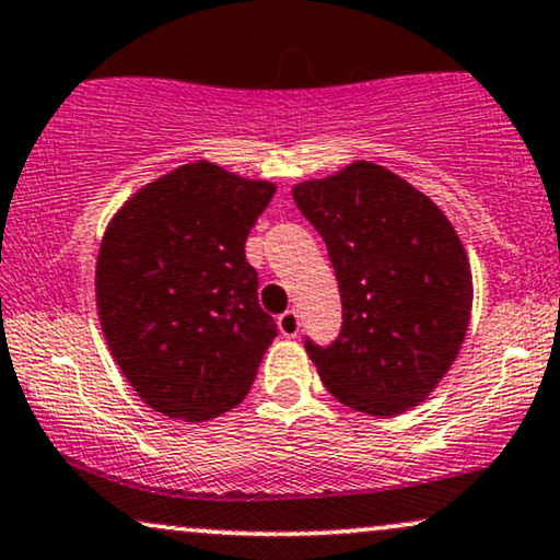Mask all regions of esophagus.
Segmentation results:
<instances>
[{
    "instance_id": "esophagus-1",
    "label": "esophagus",
    "mask_w": 560,
    "mask_h": 560,
    "mask_svg": "<svg viewBox=\"0 0 560 560\" xmlns=\"http://www.w3.org/2000/svg\"><path fill=\"white\" fill-rule=\"evenodd\" d=\"M276 324H279V331L284 334V337H298V334H300V316H298V311L281 313Z\"/></svg>"
}]
</instances>
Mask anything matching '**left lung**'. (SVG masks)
<instances>
[{
	"mask_svg": "<svg viewBox=\"0 0 560 560\" xmlns=\"http://www.w3.org/2000/svg\"><path fill=\"white\" fill-rule=\"evenodd\" d=\"M342 294V331L305 342L326 389L361 413L400 416L432 395L464 345L474 281L458 231L423 191L358 160L292 189Z\"/></svg>",
	"mask_w": 560,
	"mask_h": 560,
	"instance_id": "1",
	"label": "left lung"
}]
</instances>
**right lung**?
Segmentation results:
<instances>
[{"label":"right lung","mask_w":560,"mask_h":560,"mask_svg":"<svg viewBox=\"0 0 560 560\" xmlns=\"http://www.w3.org/2000/svg\"><path fill=\"white\" fill-rule=\"evenodd\" d=\"M276 184L197 160L124 202L96 255V313L115 363L158 413L208 421L244 400L276 324L244 242Z\"/></svg>","instance_id":"right-lung-1"}]
</instances>
